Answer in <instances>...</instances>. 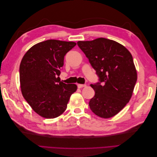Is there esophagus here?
I'll return each mask as SVG.
<instances>
[{"mask_svg":"<svg viewBox=\"0 0 157 157\" xmlns=\"http://www.w3.org/2000/svg\"><path fill=\"white\" fill-rule=\"evenodd\" d=\"M77 86H78V88H82V87H85V86H86V85H85V84H77Z\"/></svg>","mask_w":157,"mask_h":157,"instance_id":"34e87169","label":"esophagus"}]
</instances>
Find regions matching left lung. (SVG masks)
<instances>
[{"label":"left lung","mask_w":157,"mask_h":157,"mask_svg":"<svg viewBox=\"0 0 157 157\" xmlns=\"http://www.w3.org/2000/svg\"><path fill=\"white\" fill-rule=\"evenodd\" d=\"M77 44L99 78L91 84L95 95L89 102L90 109L101 118L115 116L129 102L137 81L132 54L124 46L105 38Z\"/></svg>","instance_id":"1"}]
</instances>
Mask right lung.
Listing matches in <instances>:
<instances>
[{"instance_id":"obj_1","label":"right lung","mask_w":157,"mask_h":157,"mask_svg":"<svg viewBox=\"0 0 157 157\" xmlns=\"http://www.w3.org/2000/svg\"><path fill=\"white\" fill-rule=\"evenodd\" d=\"M74 42L47 40L28 50L20 66L23 98L37 114L46 118L61 115L67 109L75 84L61 82L59 76L64 57L76 46Z\"/></svg>"}]
</instances>
